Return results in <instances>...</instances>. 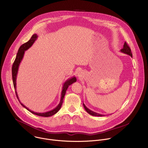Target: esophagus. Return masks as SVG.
I'll return each mask as SVG.
<instances>
[{
	"label": "esophagus",
	"instance_id": "1",
	"mask_svg": "<svg viewBox=\"0 0 148 148\" xmlns=\"http://www.w3.org/2000/svg\"><path fill=\"white\" fill-rule=\"evenodd\" d=\"M82 73H81L80 72H79L78 73V76H79V78H80V77H82Z\"/></svg>",
	"mask_w": 148,
	"mask_h": 148
}]
</instances>
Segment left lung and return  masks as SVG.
<instances>
[{"label": "left lung", "mask_w": 148, "mask_h": 148, "mask_svg": "<svg viewBox=\"0 0 148 148\" xmlns=\"http://www.w3.org/2000/svg\"><path fill=\"white\" fill-rule=\"evenodd\" d=\"M120 51L122 52V53H124V54H127V55H129V56H130L131 57H132V54L131 49H130V47L128 46V45H127V43L126 42L124 43V46H123V48L120 50ZM83 106H84L85 110H86V112H87L88 113H89L90 114L92 115V116H104V115H102V114H99V113H96V112H93V111L90 110L89 109H88V108L86 106V105H84V103H83Z\"/></svg>", "instance_id": "obj_1"}]
</instances>
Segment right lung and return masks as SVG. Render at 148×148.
Instances as JSON below:
<instances>
[{"label":"right lung","instance_id":"add662e5","mask_svg":"<svg viewBox=\"0 0 148 148\" xmlns=\"http://www.w3.org/2000/svg\"><path fill=\"white\" fill-rule=\"evenodd\" d=\"M38 38V35L36 34H34L32 36L31 38L30 39V40L27 42V43L23 44V45H21L20 46V47L18 49V53L17 54L16 56V58L15 59V61L13 64V66H12V77H13V85H14V87L15 89V91H16V96L20 102V103L21 104V105L24 107L25 109H27L28 110H29L30 112H31L32 113L39 116H43V117H49V116H51L54 114H55L56 113H57L58 112V110L60 109L62 102H63V99L64 98V96L66 94V91L68 89V87L71 85L72 83H75L76 82V77H71L69 79H68L64 84L63 85V87H62V90L61 92V100L60 102L59 103V104L57 106L56 108H55L54 109H53L51 110L46 112H44V113H38V112H35L34 111L31 110L29 109H28L27 107H26L24 105H23L20 101L17 92L16 91V79H17V72H18V67L19 65L20 64V62H21L24 53H25V51L27 50L28 49H29L32 46V45L34 43V42H35V40H36Z\"/></svg>","mask_w":148,"mask_h":148}]
</instances>
